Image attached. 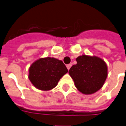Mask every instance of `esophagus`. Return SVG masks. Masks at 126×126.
<instances>
[{"mask_svg": "<svg viewBox=\"0 0 126 126\" xmlns=\"http://www.w3.org/2000/svg\"><path fill=\"white\" fill-rule=\"evenodd\" d=\"M71 66H72V64H68V65H66V68H67L68 70H69Z\"/></svg>", "mask_w": 126, "mask_h": 126, "instance_id": "obj_1", "label": "esophagus"}]
</instances>
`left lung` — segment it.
I'll use <instances>...</instances> for the list:
<instances>
[{
  "mask_svg": "<svg viewBox=\"0 0 126 126\" xmlns=\"http://www.w3.org/2000/svg\"><path fill=\"white\" fill-rule=\"evenodd\" d=\"M68 71L78 90L84 94H91L104 85L107 76L106 62L96 56L82 55Z\"/></svg>",
  "mask_w": 126,
  "mask_h": 126,
  "instance_id": "8db88e82",
  "label": "left lung"
}]
</instances>
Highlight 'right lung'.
Wrapping results in <instances>:
<instances>
[{"label":"right lung","instance_id":"add662e5","mask_svg":"<svg viewBox=\"0 0 126 126\" xmlns=\"http://www.w3.org/2000/svg\"><path fill=\"white\" fill-rule=\"evenodd\" d=\"M68 72L63 61L54 58H40L30 66L28 78L35 87L49 91L58 85L61 77Z\"/></svg>","mask_w":126,"mask_h":126}]
</instances>
